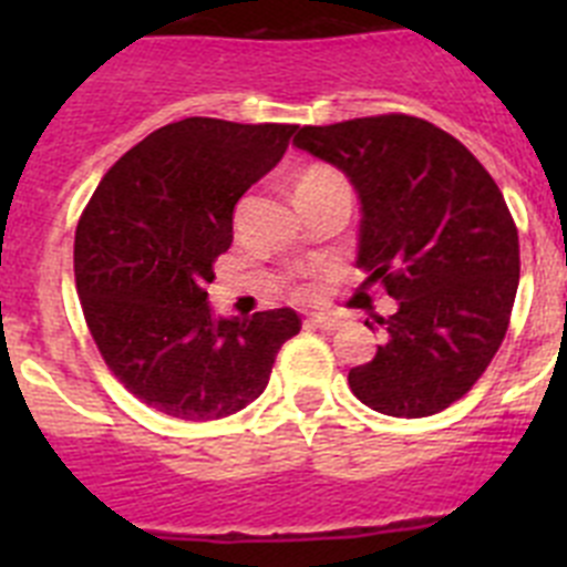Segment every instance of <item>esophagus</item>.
<instances>
[{"label": "esophagus", "instance_id": "1", "mask_svg": "<svg viewBox=\"0 0 567 567\" xmlns=\"http://www.w3.org/2000/svg\"><path fill=\"white\" fill-rule=\"evenodd\" d=\"M309 327H315V329H334V327H340V320L338 318H332V315H312V318H309Z\"/></svg>", "mask_w": 567, "mask_h": 567}]
</instances>
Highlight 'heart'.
I'll return each instance as SVG.
<instances>
[{"instance_id": "b5f03b06", "label": "heart", "mask_w": 567, "mask_h": 567, "mask_svg": "<svg viewBox=\"0 0 567 567\" xmlns=\"http://www.w3.org/2000/svg\"><path fill=\"white\" fill-rule=\"evenodd\" d=\"M320 182H340V178L332 173V169L315 167V169H307V173L300 175L298 187H303V184H320Z\"/></svg>"}]
</instances>
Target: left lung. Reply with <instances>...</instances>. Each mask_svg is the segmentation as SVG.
Here are the masks:
<instances>
[{
	"label": "left lung",
	"instance_id": "left-lung-1",
	"mask_svg": "<svg viewBox=\"0 0 567 567\" xmlns=\"http://www.w3.org/2000/svg\"><path fill=\"white\" fill-rule=\"evenodd\" d=\"M295 144L352 182L363 284L398 300L380 318L385 343L349 372L354 398L389 417L443 412L497 354L517 298L503 193L454 135L414 115L303 127Z\"/></svg>",
	"mask_w": 567,
	"mask_h": 567
}]
</instances>
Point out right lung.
Returning a JSON list of instances; mask_svg holds the SVG:
<instances>
[{
  "label": "right lung",
  "instance_id": "add662e5",
  "mask_svg": "<svg viewBox=\"0 0 567 567\" xmlns=\"http://www.w3.org/2000/svg\"><path fill=\"white\" fill-rule=\"evenodd\" d=\"M295 124L184 118L110 167L76 227L84 320L110 372L178 420H221L267 389L300 332L295 309L218 318L207 287L233 244L235 204L284 158Z\"/></svg>",
  "mask_w": 567,
  "mask_h": 567
}]
</instances>
